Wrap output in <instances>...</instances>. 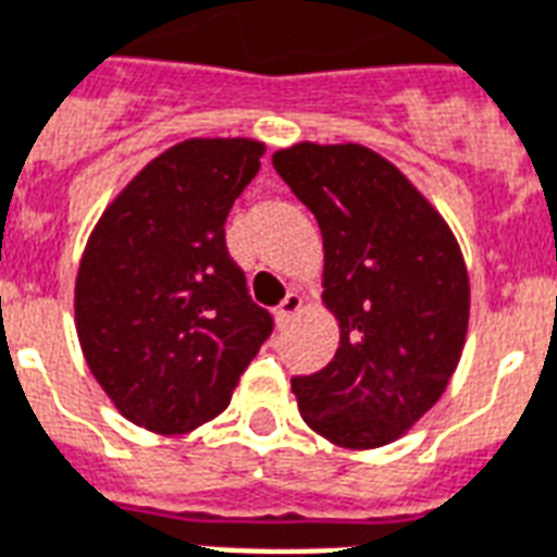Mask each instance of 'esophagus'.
Wrapping results in <instances>:
<instances>
[{
    "label": "esophagus",
    "instance_id": "34e87169",
    "mask_svg": "<svg viewBox=\"0 0 557 557\" xmlns=\"http://www.w3.org/2000/svg\"><path fill=\"white\" fill-rule=\"evenodd\" d=\"M299 308H302V296H299V294H287V296H284V302L278 305V308H275V323L287 325V323H290V320H294Z\"/></svg>",
    "mask_w": 557,
    "mask_h": 557
}]
</instances>
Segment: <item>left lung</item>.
Masks as SVG:
<instances>
[{
	"label": "left lung",
	"instance_id": "obj_1",
	"mask_svg": "<svg viewBox=\"0 0 557 557\" xmlns=\"http://www.w3.org/2000/svg\"><path fill=\"white\" fill-rule=\"evenodd\" d=\"M323 232V302L341 346L296 375L302 420L343 449L399 441L446 391L470 323V275L437 208L361 144L273 154Z\"/></svg>",
	"mask_w": 557,
	"mask_h": 557
}]
</instances>
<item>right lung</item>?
<instances>
[{"label":"right lung","mask_w":557,"mask_h":557,"mask_svg":"<svg viewBox=\"0 0 557 557\" xmlns=\"http://www.w3.org/2000/svg\"><path fill=\"white\" fill-rule=\"evenodd\" d=\"M249 137H190L125 184L75 275V332L116 411L154 434L214 420L273 317L225 249V216L261 170Z\"/></svg>","instance_id":"add662e5"}]
</instances>
